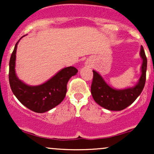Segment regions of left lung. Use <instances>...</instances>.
Listing matches in <instances>:
<instances>
[{
	"instance_id": "left-lung-1",
	"label": "left lung",
	"mask_w": 154,
	"mask_h": 154,
	"mask_svg": "<svg viewBox=\"0 0 154 154\" xmlns=\"http://www.w3.org/2000/svg\"><path fill=\"white\" fill-rule=\"evenodd\" d=\"M143 63L138 83L134 87L124 90H116L108 85L103 77L93 70V78L91 85V94L98 105L111 111H121L129 106L140 95L143 90L146 79L147 58L143 46L140 48Z\"/></svg>"
}]
</instances>
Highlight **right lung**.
<instances>
[{
    "label": "right lung",
    "mask_w": 154,
    "mask_h": 154,
    "mask_svg": "<svg viewBox=\"0 0 154 154\" xmlns=\"http://www.w3.org/2000/svg\"><path fill=\"white\" fill-rule=\"evenodd\" d=\"M21 39V38H20ZM18 40L9 61V84L13 93L24 106L37 113H43L61 103L66 93V85L78 70L74 66L63 68L43 84L37 86L26 85L16 75L15 63Z\"/></svg>",
    "instance_id": "1"
}]
</instances>
